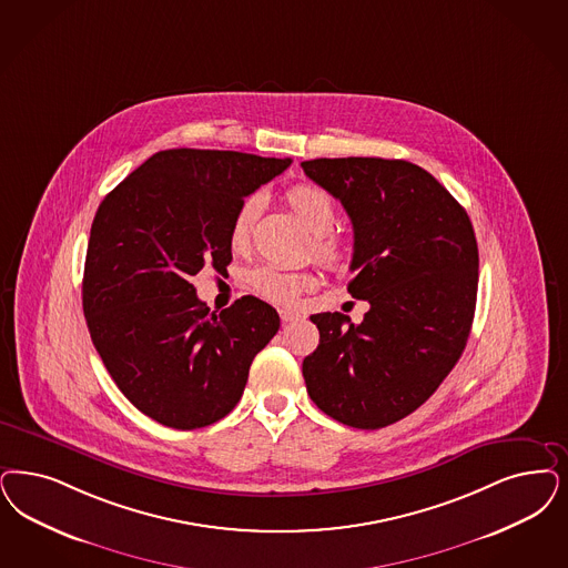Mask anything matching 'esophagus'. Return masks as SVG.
<instances>
[{
    "label": "esophagus",
    "mask_w": 568,
    "mask_h": 568,
    "mask_svg": "<svg viewBox=\"0 0 568 568\" xmlns=\"http://www.w3.org/2000/svg\"><path fill=\"white\" fill-rule=\"evenodd\" d=\"M278 314H281V321H283V323H294V321L300 318V314L292 313V311H281Z\"/></svg>",
    "instance_id": "1"
}]
</instances>
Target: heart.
<instances>
[{
	"instance_id": "b5f03b06",
	"label": "heart",
	"mask_w": 568,
	"mask_h": 568,
	"mask_svg": "<svg viewBox=\"0 0 568 568\" xmlns=\"http://www.w3.org/2000/svg\"><path fill=\"white\" fill-rule=\"evenodd\" d=\"M287 201L295 215L314 233V250L327 262H339L344 257V243L332 233L335 222V205L332 196L313 184H297L290 189ZM262 210L260 196H247L231 222L229 243L235 252H245L252 241L255 217ZM318 276L311 271H285L278 266H257L250 274L255 294L281 306H292L302 292L313 290Z\"/></svg>"
}]
</instances>
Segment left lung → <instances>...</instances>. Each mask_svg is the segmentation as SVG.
Returning <instances> with one entry per match:
<instances>
[{
  "label": "left lung",
  "mask_w": 568,
  "mask_h": 568,
  "mask_svg": "<svg viewBox=\"0 0 568 568\" xmlns=\"http://www.w3.org/2000/svg\"><path fill=\"white\" fill-rule=\"evenodd\" d=\"M302 168L351 215L348 292L369 302L361 325L339 313L311 316L321 339L302 363L306 390L333 419L377 430L422 407L466 348L478 290L474 229L409 161L344 156Z\"/></svg>",
  "instance_id": "1"
}]
</instances>
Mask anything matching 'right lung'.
Returning <instances> with one entry per match:
<instances>
[{
	"instance_id": "1",
	"label": "right lung",
	"mask_w": 568,
	"mask_h": 568,
	"mask_svg": "<svg viewBox=\"0 0 568 568\" xmlns=\"http://www.w3.org/2000/svg\"><path fill=\"white\" fill-rule=\"evenodd\" d=\"M292 159L170 149L102 199L85 268L83 314L119 390L159 424L210 426L235 409L250 367L278 332L271 304L243 295L210 313L191 278L226 271L243 199Z\"/></svg>"
}]
</instances>
